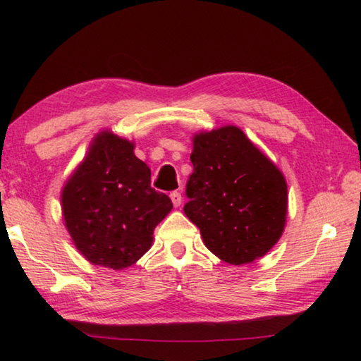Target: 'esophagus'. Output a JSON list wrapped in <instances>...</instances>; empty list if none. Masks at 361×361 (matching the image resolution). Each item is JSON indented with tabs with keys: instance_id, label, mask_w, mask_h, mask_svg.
<instances>
[{
	"instance_id": "34e87169",
	"label": "esophagus",
	"mask_w": 361,
	"mask_h": 361,
	"mask_svg": "<svg viewBox=\"0 0 361 361\" xmlns=\"http://www.w3.org/2000/svg\"><path fill=\"white\" fill-rule=\"evenodd\" d=\"M170 199H172V204L175 207H180L181 205V194L178 191H173L172 194H170Z\"/></svg>"
}]
</instances>
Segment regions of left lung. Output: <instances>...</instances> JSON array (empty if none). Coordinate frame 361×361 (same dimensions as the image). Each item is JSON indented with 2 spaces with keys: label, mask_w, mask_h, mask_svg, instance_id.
Masks as SVG:
<instances>
[{
  "label": "left lung",
  "mask_w": 361,
  "mask_h": 361,
  "mask_svg": "<svg viewBox=\"0 0 361 361\" xmlns=\"http://www.w3.org/2000/svg\"><path fill=\"white\" fill-rule=\"evenodd\" d=\"M191 162L183 210L205 247L235 266L264 256L285 229L283 173L235 126L195 133Z\"/></svg>",
  "instance_id": "left-lung-1"
}]
</instances>
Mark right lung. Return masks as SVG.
<instances>
[{"instance_id": "right-lung-1", "label": "right lung", "mask_w": 361, "mask_h": 361, "mask_svg": "<svg viewBox=\"0 0 361 361\" xmlns=\"http://www.w3.org/2000/svg\"><path fill=\"white\" fill-rule=\"evenodd\" d=\"M133 142L103 130L62 189V213L71 240L95 266L121 271L142 258L156 226L173 209L151 188V170Z\"/></svg>"}]
</instances>
